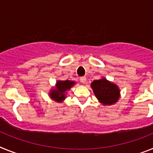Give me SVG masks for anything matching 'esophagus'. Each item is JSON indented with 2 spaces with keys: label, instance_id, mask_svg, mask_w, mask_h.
I'll return each mask as SVG.
<instances>
[{
  "label": "esophagus",
  "instance_id": "34e87169",
  "mask_svg": "<svg viewBox=\"0 0 153 153\" xmlns=\"http://www.w3.org/2000/svg\"><path fill=\"white\" fill-rule=\"evenodd\" d=\"M80 82L83 84H85L86 83V77H81L80 78Z\"/></svg>",
  "mask_w": 153,
  "mask_h": 153
}]
</instances>
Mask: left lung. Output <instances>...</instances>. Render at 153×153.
Listing matches in <instances>:
<instances>
[{
	"label": "left lung",
	"mask_w": 153,
	"mask_h": 153,
	"mask_svg": "<svg viewBox=\"0 0 153 153\" xmlns=\"http://www.w3.org/2000/svg\"><path fill=\"white\" fill-rule=\"evenodd\" d=\"M91 87L95 97L102 105H112L120 98V89L119 86L113 82L102 77L100 79L94 80Z\"/></svg>",
	"instance_id": "8db88e82"
}]
</instances>
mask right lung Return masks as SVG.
<instances>
[{"mask_svg":"<svg viewBox=\"0 0 153 153\" xmlns=\"http://www.w3.org/2000/svg\"><path fill=\"white\" fill-rule=\"evenodd\" d=\"M76 84L74 81L70 80H58L56 84L49 91V97L56 102H63L66 99L67 91Z\"/></svg>","mask_w":153,"mask_h":153,"instance_id":"add662e5","label":"right lung"}]
</instances>
